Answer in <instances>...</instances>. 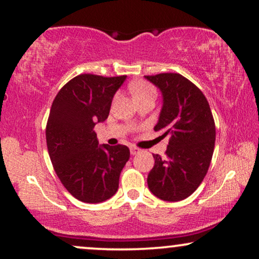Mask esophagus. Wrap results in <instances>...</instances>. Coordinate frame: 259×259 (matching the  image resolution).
Returning <instances> with one entry per match:
<instances>
[{
  "mask_svg": "<svg viewBox=\"0 0 259 259\" xmlns=\"http://www.w3.org/2000/svg\"><path fill=\"white\" fill-rule=\"evenodd\" d=\"M130 151H131V154L132 155H136V154H138L140 152V148H138V147H136V146H131L130 147Z\"/></svg>",
  "mask_w": 259,
  "mask_h": 259,
  "instance_id": "1",
  "label": "esophagus"
}]
</instances>
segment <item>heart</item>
I'll return each instance as SVG.
<instances>
[{
    "label": "heart",
    "instance_id": "heart-1",
    "mask_svg": "<svg viewBox=\"0 0 259 259\" xmlns=\"http://www.w3.org/2000/svg\"><path fill=\"white\" fill-rule=\"evenodd\" d=\"M132 92L134 99H141L146 97H155L157 95V91H155L154 86L151 83L146 82V81H138L132 84Z\"/></svg>",
    "mask_w": 259,
    "mask_h": 259
}]
</instances>
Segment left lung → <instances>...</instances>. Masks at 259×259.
<instances>
[{"mask_svg":"<svg viewBox=\"0 0 259 259\" xmlns=\"http://www.w3.org/2000/svg\"><path fill=\"white\" fill-rule=\"evenodd\" d=\"M162 94L154 131L169 137L166 157L153 154L148 189L165 201L191 196L206 176L214 150L215 126L210 105L199 88L178 73L145 76Z\"/></svg>","mask_w":259,"mask_h":259,"instance_id":"1","label":"left lung"}]
</instances>
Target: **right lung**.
<instances>
[{
  "instance_id": "add662e5",
  "label": "right lung",
  "mask_w": 259,
  "mask_h": 259,
  "mask_svg": "<svg viewBox=\"0 0 259 259\" xmlns=\"http://www.w3.org/2000/svg\"><path fill=\"white\" fill-rule=\"evenodd\" d=\"M126 77L80 74L53 101L46 127L49 157L62 185L83 203H101L114 196L130 159L125 145L99 146L93 130L108 118L112 99Z\"/></svg>"
}]
</instances>
